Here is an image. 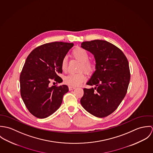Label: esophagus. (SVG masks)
Returning <instances> with one entry per match:
<instances>
[{
  "instance_id": "34e87169",
  "label": "esophagus",
  "mask_w": 153,
  "mask_h": 153,
  "mask_svg": "<svg viewBox=\"0 0 153 153\" xmlns=\"http://www.w3.org/2000/svg\"><path fill=\"white\" fill-rule=\"evenodd\" d=\"M75 89V87H71V86H69V91L73 90V89Z\"/></svg>"
}]
</instances>
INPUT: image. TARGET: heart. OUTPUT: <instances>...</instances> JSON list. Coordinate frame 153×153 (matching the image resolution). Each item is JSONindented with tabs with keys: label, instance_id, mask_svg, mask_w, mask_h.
Instances as JSON below:
<instances>
[{
	"label": "heart",
	"instance_id": "obj_1",
	"mask_svg": "<svg viewBox=\"0 0 153 153\" xmlns=\"http://www.w3.org/2000/svg\"><path fill=\"white\" fill-rule=\"evenodd\" d=\"M72 55L76 59L81 62L79 71L83 70L88 74L93 73L96 69V62L91 59H89V54L87 51L82 48H76L72 52ZM61 69L63 72H65L68 69L67 57L65 56L61 61ZM86 80V75L83 72H80L76 74H69L64 78V82L66 84L76 87L78 86Z\"/></svg>",
	"mask_w": 153,
	"mask_h": 153
}]
</instances>
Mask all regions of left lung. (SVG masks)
<instances>
[{"label":"left lung","mask_w":153,"mask_h":153,"mask_svg":"<svg viewBox=\"0 0 153 153\" xmlns=\"http://www.w3.org/2000/svg\"><path fill=\"white\" fill-rule=\"evenodd\" d=\"M81 47L95 57L96 70L84 88L81 104L92 115L103 118L112 114L125 97L130 80L129 64L118 47L106 41L83 42Z\"/></svg>","instance_id":"1"}]
</instances>
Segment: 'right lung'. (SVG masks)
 Masks as SVG:
<instances>
[{
  "label": "right lung",
  "instance_id": "1",
  "mask_svg": "<svg viewBox=\"0 0 153 153\" xmlns=\"http://www.w3.org/2000/svg\"><path fill=\"white\" fill-rule=\"evenodd\" d=\"M73 43L54 42L35 48L27 56L20 75L21 95L25 106L35 117L45 118L54 113L68 91L66 85L49 86L52 80L62 79L61 61Z\"/></svg>",
  "mask_w": 153,
  "mask_h": 153
}]
</instances>
